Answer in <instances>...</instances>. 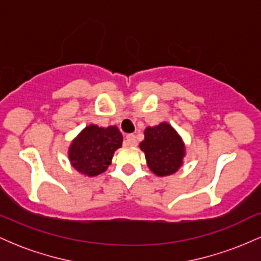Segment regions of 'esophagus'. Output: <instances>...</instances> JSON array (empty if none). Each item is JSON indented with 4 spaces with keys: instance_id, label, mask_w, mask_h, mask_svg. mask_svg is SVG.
Segmentation results:
<instances>
[{
    "instance_id": "34e87169",
    "label": "esophagus",
    "mask_w": 261,
    "mask_h": 261,
    "mask_svg": "<svg viewBox=\"0 0 261 261\" xmlns=\"http://www.w3.org/2000/svg\"><path fill=\"white\" fill-rule=\"evenodd\" d=\"M124 145L125 146H136L137 145L136 136L133 134L126 135V137H125V140H124Z\"/></svg>"
}]
</instances>
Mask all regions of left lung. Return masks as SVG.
<instances>
[{"label":"left lung","instance_id":"8db88e82","mask_svg":"<svg viewBox=\"0 0 261 261\" xmlns=\"http://www.w3.org/2000/svg\"><path fill=\"white\" fill-rule=\"evenodd\" d=\"M145 152L148 168L158 176H166L178 172L185 155L181 137L168 122H161L145 130V140L140 143Z\"/></svg>","mask_w":261,"mask_h":261}]
</instances>
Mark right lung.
I'll return each mask as SVG.
<instances>
[{
  "label": "right lung",
  "instance_id": "right-lung-1",
  "mask_svg": "<svg viewBox=\"0 0 261 261\" xmlns=\"http://www.w3.org/2000/svg\"><path fill=\"white\" fill-rule=\"evenodd\" d=\"M122 145V135L116 126L89 125L81 131L68 148V158L77 172L87 176L99 175L112 163L114 152Z\"/></svg>",
  "mask_w": 261,
  "mask_h": 261
}]
</instances>
